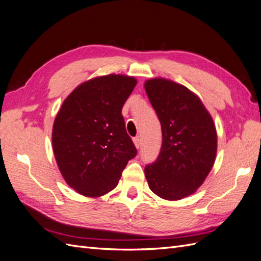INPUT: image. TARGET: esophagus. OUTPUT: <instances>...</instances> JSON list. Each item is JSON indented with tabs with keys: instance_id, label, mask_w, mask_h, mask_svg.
<instances>
[{
	"instance_id": "esophagus-1",
	"label": "esophagus",
	"mask_w": 261,
	"mask_h": 261,
	"mask_svg": "<svg viewBox=\"0 0 261 261\" xmlns=\"http://www.w3.org/2000/svg\"><path fill=\"white\" fill-rule=\"evenodd\" d=\"M133 142H134V144H135V146H136V148H139L141 147V144H142V141H141V137H135L134 139H133Z\"/></svg>"
}]
</instances>
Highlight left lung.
Returning <instances> with one entry per match:
<instances>
[{
	"mask_svg": "<svg viewBox=\"0 0 261 261\" xmlns=\"http://www.w3.org/2000/svg\"><path fill=\"white\" fill-rule=\"evenodd\" d=\"M162 125L157 161L145 167L150 190L166 200H180L197 192L215 164L217 130L201 99L181 84L164 77L144 83Z\"/></svg>",
	"mask_w": 261,
	"mask_h": 261,
	"instance_id": "8db88e82",
	"label": "left lung"
}]
</instances>
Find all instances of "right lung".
Here are the masks:
<instances>
[{
  "instance_id": "1",
  "label": "right lung",
  "mask_w": 261,
  "mask_h": 261,
  "mask_svg": "<svg viewBox=\"0 0 261 261\" xmlns=\"http://www.w3.org/2000/svg\"><path fill=\"white\" fill-rule=\"evenodd\" d=\"M137 84L134 76L110 74L81 83L63 101L52 129L55 161L76 193L100 197L115 188L137 154L122 109Z\"/></svg>"
}]
</instances>
